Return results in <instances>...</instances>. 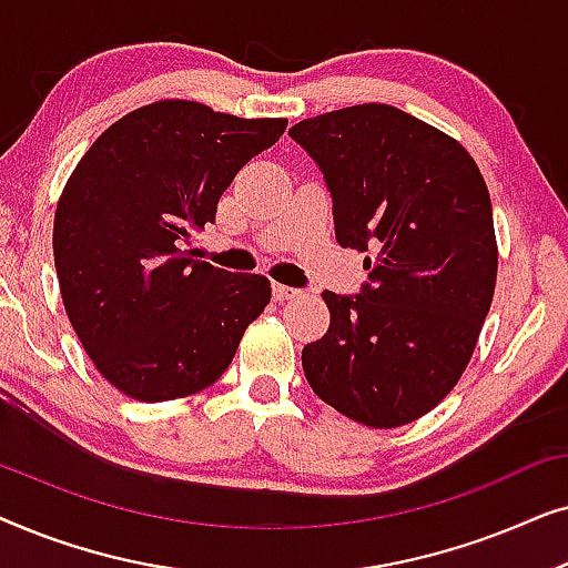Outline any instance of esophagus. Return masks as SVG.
Segmentation results:
<instances>
[{"label": "esophagus", "mask_w": 568, "mask_h": 568, "mask_svg": "<svg viewBox=\"0 0 568 568\" xmlns=\"http://www.w3.org/2000/svg\"><path fill=\"white\" fill-rule=\"evenodd\" d=\"M271 290H274V300H276V302H286V300L300 297V290H294V286L274 284V286H271Z\"/></svg>", "instance_id": "obj_1"}]
</instances>
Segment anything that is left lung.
Masks as SVG:
<instances>
[{
	"label": "left lung",
	"instance_id": "left-lung-1",
	"mask_svg": "<svg viewBox=\"0 0 568 568\" xmlns=\"http://www.w3.org/2000/svg\"><path fill=\"white\" fill-rule=\"evenodd\" d=\"M290 136L321 168L338 245L369 253L359 294L323 292L331 328L302 348L307 383L364 426L416 422L463 377L494 300L484 175L460 142L385 103L305 119Z\"/></svg>",
	"mask_w": 568,
	"mask_h": 568
}]
</instances>
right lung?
<instances>
[{"instance_id":"right-lung-1","label":"right lung","mask_w":568,"mask_h":568,"mask_svg":"<svg viewBox=\"0 0 568 568\" xmlns=\"http://www.w3.org/2000/svg\"><path fill=\"white\" fill-rule=\"evenodd\" d=\"M284 129L286 119L160 100L115 121L77 162L53 216V263L69 323L115 390L175 400L230 367L271 284L193 261L183 243Z\"/></svg>"}]
</instances>
